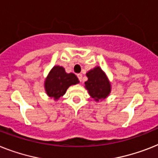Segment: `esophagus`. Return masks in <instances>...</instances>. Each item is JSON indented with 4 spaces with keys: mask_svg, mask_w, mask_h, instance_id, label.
I'll list each match as a JSON object with an SVG mask.
<instances>
[{
    "mask_svg": "<svg viewBox=\"0 0 158 158\" xmlns=\"http://www.w3.org/2000/svg\"><path fill=\"white\" fill-rule=\"evenodd\" d=\"M77 77H78V79H79V81H82V74L81 73H78L77 74Z\"/></svg>",
    "mask_w": 158,
    "mask_h": 158,
    "instance_id": "34e87169",
    "label": "esophagus"
}]
</instances>
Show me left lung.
Returning a JSON list of instances; mask_svg holds the SVG:
<instances>
[{"instance_id":"1","label":"left lung","mask_w":158,"mask_h":158,"mask_svg":"<svg viewBox=\"0 0 158 158\" xmlns=\"http://www.w3.org/2000/svg\"><path fill=\"white\" fill-rule=\"evenodd\" d=\"M88 81L85 88L91 97L96 101L104 99L110 92V85L103 71L99 67L94 68L86 73Z\"/></svg>"}]
</instances>
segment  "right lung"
Returning a JSON list of instances; mask_svg holds the SVG:
<instances>
[{
	"label": "right lung",
	"mask_w": 158,
	"mask_h": 158,
	"mask_svg": "<svg viewBox=\"0 0 158 158\" xmlns=\"http://www.w3.org/2000/svg\"><path fill=\"white\" fill-rule=\"evenodd\" d=\"M79 81L73 73H67L60 66H55L45 81V89L49 97L59 99L65 94L72 85L77 84Z\"/></svg>",
	"instance_id": "obj_1"
}]
</instances>
